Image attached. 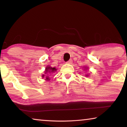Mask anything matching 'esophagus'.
<instances>
[{
  "instance_id": "esophagus-1",
  "label": "esophagus",
  "mask_w": 127,
  "mask_h": 127,
  "mask_svg": "<svg viewBox=\"0 0 127 127\" xmlns=\"http://www.w3.org/2000/svg\"><path fill=\"white\" fill-rule=\"evenodd\" d=\"M72 62H73L72 60H69L67 62V63L69 64H72Z\"/></svg>"
}]
</instances>
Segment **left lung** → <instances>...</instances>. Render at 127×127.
I'll return each mask as SVG.
<instances>
[{
    "mask_svg": "<svg viewBox=\"0 0 127 127\" xmlns=\"http://www.w3.org/2000/svg\"><path fill=\"white\" fill-rule=\"evenodd\" d=\"M86 76H88V75H87H87H86Z\"/></svg>",
    "mask_w": 127,
    "mask_h": 127,
    "instance_id": "1",
    "label": "left lung"
}]
</instances>
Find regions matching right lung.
<instances>
[{"label": "right lung", "mask_w": 127, "mask_h": 127, "mask_svg": "<svg viewBox=\"0 0 127 127\" xmlns=\"http://www.w3.org/2000/svg\"><path fill=\"white\" fill-rule=\"evenodd\" d=\"M55 71H57V69L55 68V67H50V66H47L46 67V70H45V72L44 73L45 74H46L48 72H49V73H53V72H55ZM42 77L43 78H45V80H50V78L48 77V76H45L44 74H43L42 75Z\"/></svg>", "instance_id": "add662e5"}]
</instances>
